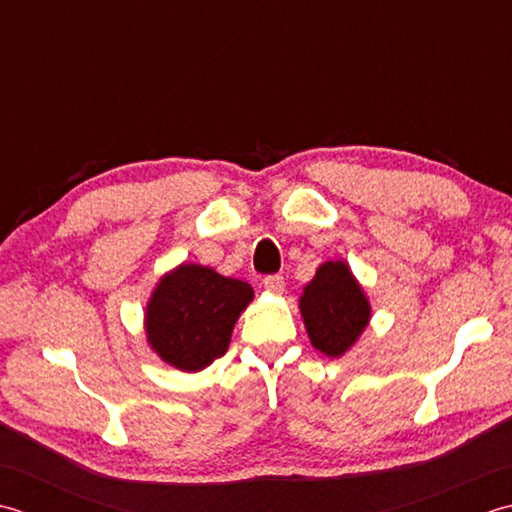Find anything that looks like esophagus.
<instances>
[{
  "instance_id": "34e87169",
  "label": "esophagus",
  "mask_w": 512,
  "mask_h": 512,
  "mask_svg": "<svg viewBox=\"0 0 512 512\" xmlns=\"http://www.w3.org/2000/svg\"><path fill=\"white\" fill-rule=\"evenodd\" d=\"M263 285H265V289L269 291V294L280 296V294H283V291H285V278H283V276H278V274H274V276H265Z\"/></svg>"
}]
</instances>
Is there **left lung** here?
Segmentation results:
<instances>
[{"label":"left lung","instance_id":"8db88e82","mask_svg":"<svg viewBox=\"0 0 512 512\" xmlns=\"http://www.w3.org/2000/svg\"><path fill=\"white\" fill-rule=\"evenodd\" d=\"M300 316L314 349L342 358L371 322V302L344 260H327L305 285Z\"/></svg>","mask_w":512,"mask_h":512}]
</instances>
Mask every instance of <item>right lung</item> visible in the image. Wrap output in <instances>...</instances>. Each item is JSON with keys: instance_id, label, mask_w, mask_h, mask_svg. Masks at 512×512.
<instances>
[{"instance_id": "right-lung-1", "label": "right lung", "mask_w": 512, "mask_h": 512, "mask_svg": "<svg viewBox=\"0 0 512 512\" xmlns=\"http://www.w3.org/2000/svg\"><path fill=\"white\" fill-rule=\"evenodd\" d=\"M254 289L212 267L181 263L154 285L143 314L150 349L170 367L196 373L229 349Z\"/></svg>"}]
</instances>
